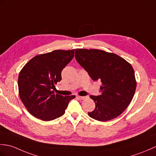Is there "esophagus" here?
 Returning a JSON list of instances; mask_svg holds the SVG:
<instances>
[{
  "instance_id": "esophagus-1",
  "label": "esophagus",
  "mask_w": 156,
  "mask_h": 156,
  "mask_svg": "<svg viewBox=\"0 0 156 156\" xmlns=\"http://www.w3.org/2000/svg\"><path fill=\"white\" fill-rule=\"evenodd\" d=\"M76 98H77L78 99H79V100H84L86 97V96H77Z\"/></svg>"
}]
</instances>
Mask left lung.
<instances>
[{
	"instance_id": "left-lung-1",
	"label": "left lung",
	"mask_w": 156,
	"mask_h": 156,
	"mask_svg": "<svg viewBox=\"0 0 156 156\" xmlns=\"http://www.w3.org/2000/svg\"><path fill=\"white\" fill-rule=\"evenodd\" d=\"M75 58L94 81L102 84L100 95L90 96L96 107L88 112L89 116L102 122L119 116L129 106L136 91L132 65L117 54L97 49H76Z\"/></svg>"
}]
</instances>
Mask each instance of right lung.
Masks as SVG:
<instances>
[{
  "label": "right lung",
  "mask_w": 156,
  "mask_h": 156,
  "mask_svg": "<svg viewBox=\"0 0 156 156\" xmlns=\"http://www.w3.org/2000/svg\"><path fill=\"white\" fill-rule=\"evenodd\" d=\"M74 49L56 50L39 54L25 64L18 80L20 100L29 113L43 121L53 120L65 113L75 96L54 94V84L62 79L61 72L74 58Z\"/></svg>",
  "instance_id": "right-lung-1"
}]
</instances>
